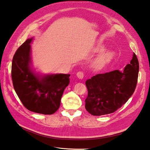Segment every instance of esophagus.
<instances>
[{"label": "esophagus", "instance_id": "obj_1", "mask_svg": "<svg viewBox=\"0 0 150 150\" xmlns=\"http://www.w3.org/2000/svg\"><path fill=\"white\" fill-rule=\"evenodd\" d=\"M76 76H77V77L79 79H83L84 76V73L82 71H79L78 72H77V74H76Z\"/></svg>", "mask_w": 150, "mask_h": 150}]
</instances>
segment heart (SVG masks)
Here are the masks:
<instances>
[{"label": "heart", "instance_id": "obj_1", "mask_svg": "<svg viewBox=\"0 0 150 150\" xmlns=\"http://www.w3.org/2000/svg\"><path fill=\"white\" fill-rule=\"evenodd\" d=\"M113 56H114V53H113V52H112L110 51L106 52L101 56L100 58H99L97 61V62H96V64L100 65L102 64H104V63H105V62H107L110 60V59L113 58Z\"/></svg>", "mask_w": 150, "mask_h": 150}]
</instances>
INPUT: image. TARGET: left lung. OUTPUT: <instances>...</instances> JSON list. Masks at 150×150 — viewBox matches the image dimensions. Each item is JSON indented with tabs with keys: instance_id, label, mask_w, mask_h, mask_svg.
Instances as JSON below:
<instances>
[{
	"instance_id": "8db88e82",
	"label": "left lung",
	"mask_w": 150,
	"mask_h": 150,
	"mask_svg": "<svg viewBox=\"0 0 150 150\" xmlns=\"http://www.w3.org/2000/svg\"><path fill=\"white\" fill-rule=\"evenodd\" d=\"M139 69L138 59L134 53L130 64L123 71L115 70L87 79L86 110L92 115L99 116L111 114L121 108L135 91Z\"/></svg>"
}]
</instances>
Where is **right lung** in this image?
I'll return each mask as SVG.
<instances>
[{"label":"right lung","mask_w":150,"mask_h":150,"mask_svg":"<svg viewBox=\"0 0 150 150\" xmlns=\"http://www.w3.org/2000/svg\"><path fill=\"white\" fill-rule=\"evenodd\" d=\"M26 40L13 58L11 78L13 87L23 105L29 110L50 115L58 110L62 96L70 82V74H52L41 79L29 68L30 43Z\"/></svg>","instance_id":"add662e5"}]
</instances>
